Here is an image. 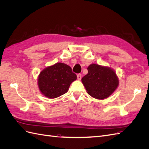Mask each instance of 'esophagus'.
<instances>
[{
  "instance_id": "obj_1",
  "label": "esophagus",
  "mask_w": 149,
  "mask_h": 149,
  "mask_svg": "<svg viewBox=\"0 0 149 149\" xmlns=\"http://www.w3.org/2000/svg\"><path fill=\"white\" fill-rule=\"evenodd\" d=\"M81 77H82V76L81 74H77V79L78 80H81Z\"/></svg>"
}]
</instances>
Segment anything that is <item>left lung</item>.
Masks as SVG:
<instances>
[{
  "label": "left lung",
  "mask_w": 149,
  "mask_h": 149,
  "mask_svg": "<svg viewBox=\"0 0 149 149\" xmlns=\"http://www.w3.org/2000/svg\"><path fill=\"white\" fill-rule=\"evenodd\" d=\"M88 71L81 81L88 94L93 97L104 100L118 88V76L111 68L93 63L88 67Z\"/></svg>",
  "instance_id": "8db88e82"
}]
</instances>
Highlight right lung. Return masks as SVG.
<instances>
[{
  "mask_svg": "<svg viewBox=\"0 0 149 149\" xmlns=\"http://www.w3.org/2000/svg\"><path fill=\"white\" fill-rule=\"evenodd\" d=\"M77 79L71 68L63 63H56L44 68L38 76V86L45 97L53 99L68 91L70 86Z\"/></svg>",
  "mask_w": 149,
  "mask_h": 149,
  "instance_id": "right-lung-1",
  "label": "right lung"
}]
</instances>
